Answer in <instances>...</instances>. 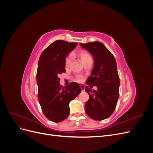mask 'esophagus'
Here are the masks:
<instances>
[{"label":"esophagus","instance_id":"esophagus-1","mask_svg":"<svg viewBox=\"0 0 153 153\" xmlns=\"http://www.w3.org/2000/svg\"><path fill=\"white\" fill-rule=\"evenodd\" d=\"M80 87H81V89H82V91H85V86L84 85H81Z\"/></svg>","mask_w":153,"mask_h":153}]
</instances>
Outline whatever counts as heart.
<instances>
[{"instance_id": "heart-1", "label": "heart", "mask_w": 153, "mask_h": 153, "mask_svg": "<svg viewBox=\"0 0 153 153\" xmlns=\"http://www.w3.org/2000/svg\"><path fill=\"white\" fill-rule=\"evenodd\" d=\"M78 56H79L82 63L85 62V61H87V60H89V59H91L90 55L84 50L80 51L79 53H78ZM72 59H73V57H72L71 55H69L66 58L65 66L66 68H68L69 65H70V64H71V61H72ZM75 80L78 82H81L83 81V77L81 75H77L75 78Z\"/></svg>"}]
</instances>
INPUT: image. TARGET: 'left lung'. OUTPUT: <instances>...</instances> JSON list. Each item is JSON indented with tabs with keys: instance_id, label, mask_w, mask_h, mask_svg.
<instances>
[{
	"instance_id": "1",
	"label": "left lung",
	"mask_w": 153,
	"mask_h": 153,
	"mask_svg": "<svg viewBox=\"0 0 153 153\" xmlns=\"http://www.w3.org/2000/svg\"><path fill=\"white\" fill-rule=\"evenodd\" d=\"M80 45L94 59V67L86 84L90 87H97L96 90L92 91L88 86L85 87V91L89 95L85 110L92 119L101 121L113 114L119 98L120 80L116 61L102 43L94 41Z\"/></svg>"
}]
</instances>
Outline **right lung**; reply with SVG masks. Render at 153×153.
I'll list each match as a JSON object with an SVG mask.
<instances>
[{
    "instance_id": "obj_1",
    "label": "right lung",
    "mask_w": 153,
    "mask_h": 153,
    "mask_svg": "<svg viewBox=\"0 0 153 153\" xmlns=\"http://www.w3.org/2000/svg\"><path fill=\"white\" fill-rule=\"evenodd\" d=\"M76 45L77 43L57 40L40 55L36 75L38 100L43 114L52 122H61L68 117L69 102L82 91L76 82L61 86L58 76L66 72V57Z\"/></svg>"
}]
</instances>
